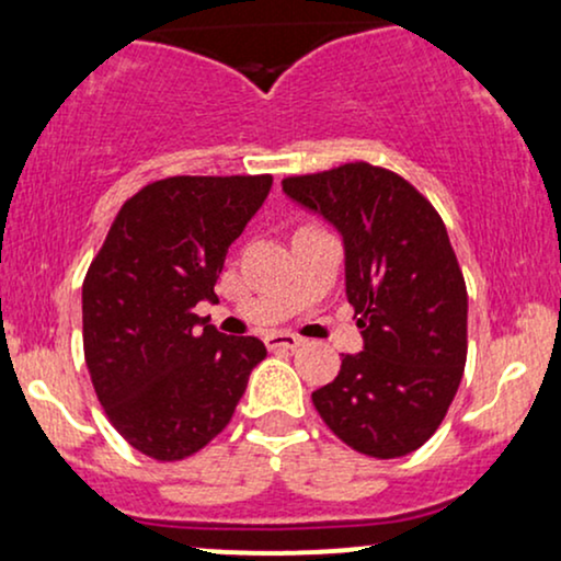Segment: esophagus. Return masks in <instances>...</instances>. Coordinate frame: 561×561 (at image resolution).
Wrapping results in <instances>:
<instances>
[{
  "label": "esophagus",
  "mask_w": 561,
  "mask_h": 561,
  "mask_svg": "<svg viewBox=\"0 0 561 561\" xmlns=\"http://www.w3.org/2000/svg\"><path fill=\"white\" fill-rule=\"evenodd\" d=\"M302 345V337L293 332H272L266 334V347L268 351H295V347Z\"/></svg>",
  "instance_id": "obj_1"
}]
</instances>
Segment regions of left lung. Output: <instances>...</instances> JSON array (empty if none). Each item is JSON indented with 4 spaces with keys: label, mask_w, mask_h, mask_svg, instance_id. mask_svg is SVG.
I'll return each mask as SVG.
<instances>
[{
    "label": "left lung",
    "mask_w": 561,
    "mask_h": 561,
    "mask_svg": "<svg viewBox=\"0 0 561 561\" xmlns=\"http://www.w3.org/2000/svg\"><path fill=\"white\" fill-rule=\"evenodd\" d=\"M282 190L343 234L364 337L313 405L358 454H411L440 427L467 364V285L446 224L403 176L369 163L287 176Z\"/></svg>",
    "instance_id": "1"
}]
</instances>
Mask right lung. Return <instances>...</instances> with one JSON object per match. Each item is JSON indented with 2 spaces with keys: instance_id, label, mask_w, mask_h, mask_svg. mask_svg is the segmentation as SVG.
I'll return each instance as SVG.
<instances>
[{
  "instance_id": "1",
  "label": "right lung",
  "mask_w": 561,
  "mask_h": 561,
  "mask_svg": "<svg viewBox=\"0 0 561 561\" xmlns=\"http://www.w3.org/2000/svg\"><path fill=\"white\" fill-rule=\"evenodd\" d=\"M274 179L169 176L121 205L83 279V358L121 437L158 461L197 454L227 427L259 337L221 334L197 317L216 300L229 244Z\"/></svg>"
}]
</instances>
